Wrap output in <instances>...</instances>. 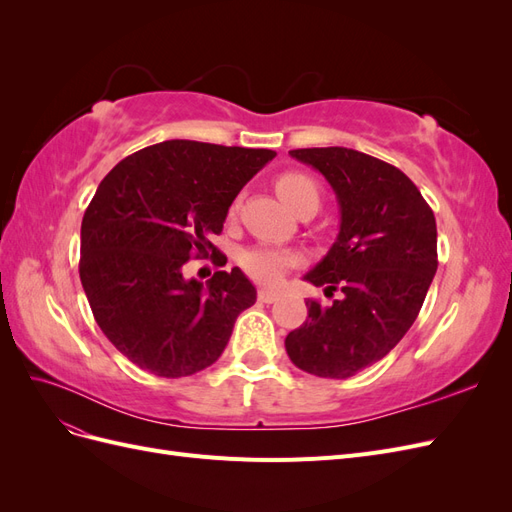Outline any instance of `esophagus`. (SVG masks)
<instances>
[{"mask_svg": "<svg viewBox=\"0 0 512 512\" xmlns=\"http://www.w3.org/2000/svg\"><path fill=\"white\" fill-rule=\"evenodd\" d=\"M277 297H280V294H277L271 288H260L258 290V301H262V303H275Z\"/></svg>", "mask_w": 512, "mask_h": 512, "instance_id": "34e87169", "label": "esophagus"}]
</instances>
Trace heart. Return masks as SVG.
Returning <instances> with one entry per match:
<instances>
[{
    "instance_id": "obj_1",
    "label": "heart",
    "mask_w": 512,
    "mask_h": 512,
    "mask_svg": "<svg viewBox=\"0 0 512 512\" xmlns=\"http://www.w3.org/2000/svg\"><path fill=\"white\" fill-rule=\"evenodd\" d=\"M275 192L280 194L284 203L299 215L316 213L322 203V192L316 179H312L305 173H297V170L277 177ZM235 209H237V203L230 207V213H235ZM294 262H297V256L273 245H254V247H247V250L241 254V267L245 269V273L265 284L280 280L284 269L294 265Z\"/></svg>"
}]
</instances>
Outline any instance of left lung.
Wrapping results in <instances>:
<instances>
[{"instance_id":"obj_1","label":"left lung","mask_w":512,"mask_h":512,"mask_svg":"<svg viewBox=\"0 0 512 512\" xmlns=\"http://www.w3.org/2000/svg\"><path fill=\"white\" fill-rule=\"evenodd\" d=\"M316 168L337 196L339 235L305 275L342 299H309L307 320L286 337L299 369L344 380L384 359L421 312L438 269V230L431 207L399 168L346 147L292 149Z\"/></svg>"}]
</instances>
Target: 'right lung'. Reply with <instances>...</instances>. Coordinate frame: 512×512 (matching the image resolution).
Wrapping results in <instances>:
<instances>
[{"instance_id":"right-lung-1","label":"right lung","mask_w":512,"mask_h":512,"mask_svg":"<svg viewBox=\"0 0 512 512\" xmlns=\"http://www.w3.org/2000/svg\"><path fill=\"white\" fill-rule=\"evenodd\" d=\"M273 158L271 149L164 141L102 179L83 215L79 273L98 327L134 365L183 378L220 359L256 288L239 267L203 284L185 280L183 265L220 254L209 235Z\"/></svg>"}]
</instances>
